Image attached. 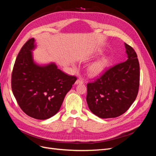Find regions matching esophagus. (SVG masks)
Here are the masks:
<instances>
[{"label":"esophagus","mask_w":156,"mask_h":156,"mask_svg":"<svg viewBox=\"0 0 156 156\" xmlns=\"http://www.w3.org/2000/svg\"><path fill=\"white\" fill-rule=\"evenodd\" d=\"M84 83V81H83V80H81V79H77L76 81H75V84H83Z\"/></svg>","instance_id":"obj_1"}]
</instances>
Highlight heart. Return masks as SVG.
<instances>
[{"instance_id":"1","label":"heart","mask_w":156,"mask_h":156,"mask_svg":"<svg viewBox=\"0 0 156 156\" xmlns=\"http://www.w3.org/2000/svg\"><path fill=\"white\" fill-rule=\"evenodd\" d=\"M108 64L109 58L107 56H103L88 66L87 68L88 74L92 77H100L105 72Z\"/></svg>"}]
</instances>
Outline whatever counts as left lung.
<instances>
[{
	"label": "left lung",
	"instance_id": "8db88e82",
	"mask_svg": "<svg viewBox=\"0 0 156 156\" xmlns=\"http://www.w3.org/2000/svg\"><path fill=\"white\" fill-rule=\"evenodd\" d=\"M127 59L112 67L96 81L87 84V102L101 119L124 114L134 102L139 87V63L131 46L125 44Z\"/></svg>",
	"mask_w": 156,
	"mask_h": 156
}]
</instances>
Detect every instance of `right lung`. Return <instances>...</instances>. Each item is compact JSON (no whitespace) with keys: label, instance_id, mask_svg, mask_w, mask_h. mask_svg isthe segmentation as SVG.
Returning a JSON list of instances; mask_svg holds the SVG:
<instances>
[{"label":"right lung","instance_id":"1","mask_svg":"<svg viewBox=\"0 0 156 156\" xmlns=\"http://www.w3.org/2000/svg\"><path fill=\"white\" fill-rule=\"evenodd\" d=\"M36 40L31 38L19 53L12 75V88L23 111L46 120L58 112L77 78L59 69L55 62L40 64L34 60Z\"/></svg>","mask_w":156,"mask_h":156}]
</instances>
